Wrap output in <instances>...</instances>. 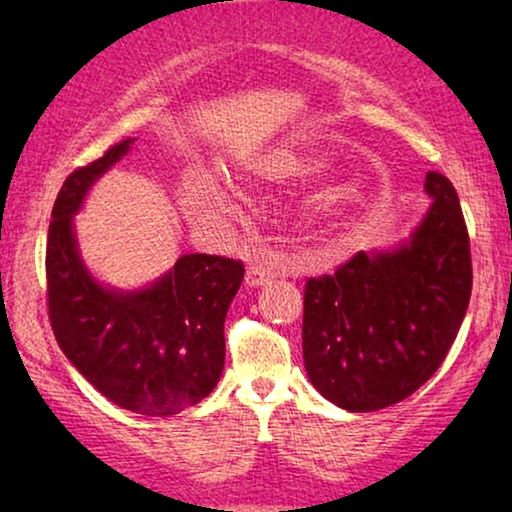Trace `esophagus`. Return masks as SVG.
<instances>
[{
    "label": "esophagus",
    "mask_w": 512,
    "mask_h": 512,
    "mask_svg": "<svg viewBox=\"0 0 512 512\" xmlns=\"http://www.w3.org/2000/svg\"><path fill=\"white\" fill-rule=\"evenodd\" d=\"M270 279H272L270 268H265V265H249L244 282H247V286H251V289H256V286L268 284Z\"/></svg>",
    "instance_id": "obj_1"
}]
</instances>
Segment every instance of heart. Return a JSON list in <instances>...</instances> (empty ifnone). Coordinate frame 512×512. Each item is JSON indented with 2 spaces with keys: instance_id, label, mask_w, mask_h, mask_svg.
<instances>
[{
  "instance_id": "1",
  "label": "heart",
  "mask_w": 512,
  "mask_h": 512,
  "mask_svg": "<svg viewBox=\"0 0 512 512\" xmlns=\"http://www.w3.org/2000/svg\"><path fill=\"white\" fill-rule=\"evenodd\" d=\"M328 167L326 158L312 156L296 149H275L254 165V177L263 184H296L312 177H319ZM361 184L356 179L335 181L317 195L314 212L328 226H338L361 200ZM181 207L195 219H216L228 212V191L219 177L209 172H193L181 181L179 188Z\"/></svg>"
}]
</instances>
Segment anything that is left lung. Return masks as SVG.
Returning <instances> with one entry per match:
<instances>
[{
  "instance_id": "1",
  "label": "left lung",
  "mask_w": 512,
  "mask_h": 512,
  "mask_svg": "<svg viewBox=\"0 0 512 512\" xmlns=\"http://www.w3.org/2000/svg\"><path fill=\"white\" fill-rule=\"evenodd\" d=\"M431 207L408 240L359 251L307 279L303 359L314 389L349 412L394 405L440 368L471 300V244L452 181L429 172Z\"/></svg>"
}]
</instances>
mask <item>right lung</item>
<instances>
[{"instance_id": "1", "label": "right lung", "mask_w": 512, "mask_h": 512, "mask_svg": "<svg viewBox=\"0 0 512 512\" xmlns=\"http://www.w3.org/2000/svg\"><path fill=\"white\" fill-rule=\"evenodd\" d=\"M135 139L74 170L55 198L46 247L48 317L72 366L118 408L170 417L212 394L226 361L223 321L242 261L184 254L151 286L118 291L90 275L74 235L90 186Z\"/></svg>"}]
</instances>
